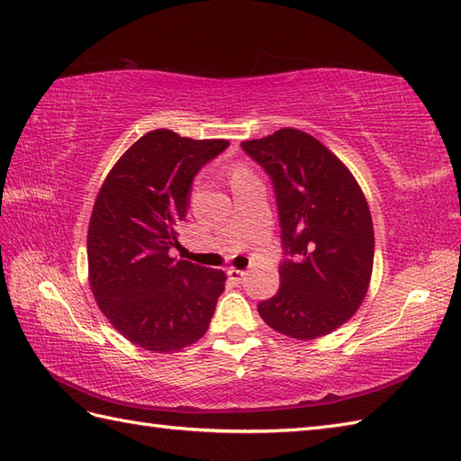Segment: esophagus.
<instances>
[{
	"label": "esophagus",
	"mask_w": 461,
	"mask_h": 461,
	"mask_svg": "<svg viewBox=\"0 0 461 461\" xmlns=\"http://www.w3.org/2000/svg\"><path fill=\"white\" fill-rule=\"evenodd\" d=\"M229 276H230V280H234L237 284H242L244 278H247V276H249V272L237 270V268H229Z\"/></svg>",
	"instance_id": "esophagus-1"
}]
</instances>
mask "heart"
Here are the masks:
<instances>
[{
    "mask_svg": "<svg viewBox=\"0 0 461 461\" xmlns=\"http://www.w3.org/2000/svg\"><path fill=\"white\" fill-rule=\"evenodd\" d=\"M250 176H254L252 173V169L247 166V163H242V161H239V163H234L232 166V169H230V181H239V179H247V177H250Z\"/></svg>",
    "mask_w": 461,
    "mask_h": 461,
    "instance_id": "obj_1",
    "label": "heart"
}]
</instances>
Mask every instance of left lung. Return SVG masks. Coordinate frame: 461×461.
I'll return each mask as SVG.
<instances>
[{"label":"left lung","instance_id":"obj_1","mask_svg":"<svg viewBox=\"0 0 461 461\" xmlns=\"http://www.w3.org/2000/svg\"><path fill=\"white\" fill-rule=\"evenodd\" d=\"M268 171L282 242L294 260L280 266V290L258 303L266 325L292 339L330 335L369 292L375 230L369 203L349 167L298 128L242 141Z\"/></svg>","mask_w":461,"mask_h":461}]
</instances>
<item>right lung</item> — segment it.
<instances>
[{
    "label": "right lung",
    "instance_id": "right-lung-1",
    "mask_svg": "<svg viewBox=\"0 0 461 461\" xmlns=\"http://www.w3.org/2000/svg\"><path fill=\"white\" fill-rule=\"evenodd\" d=\"M227 140L151 130L102 183L92 207L88 282L100 312L130 343L176 353L207 333L227 274L169 257L195 173Z\"/></svg>",
    "mask_w": 461,
    "mask_h": 461
}]
</instances>
